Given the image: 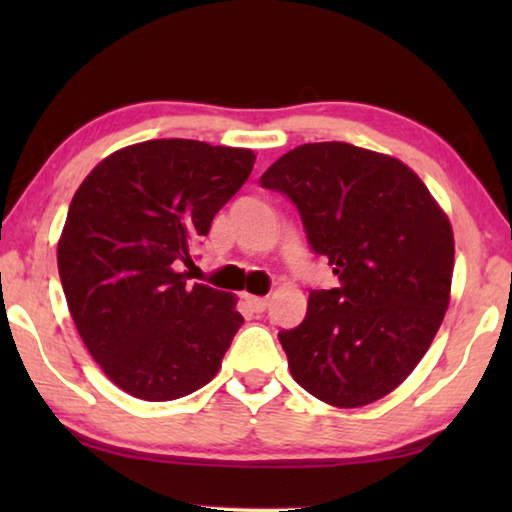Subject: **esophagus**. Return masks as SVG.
<instances>
[{
  "instance_id": "34e87169",
  "label": "esophagus",
  "mask_w": 512,
  "mask_h": 512,
  "mask_svg": "<svg viewBox=\"0 0 512 512\" xmlns=\"http://www.w3.org/2000/svg\"><path fill=\"white\" fill-rule=\"evenodd\" d=\"M247 305L251 307V312L261 314L268 307V298H258V296H247Z\"/></svg>"
}]
</instances>
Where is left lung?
<instances>
[{
    "mask_svg": "<svg viewBox=\"0 0 512 512\" xmlns=\"http://www.w3.org/2000/svg\"><path fill=\"white\" fill-rule=\"evenodd\" d=\"M261 186L296 205L335 289L310 291L303 324L279 331L293 380L335 408H361L408 377L443 324L452 226L401 160L345 142L284 153Z\"/></svg>",
    "mask_w": 512,
    "mask_h": 512,
    "instance_id": "left-lung-1",
    "label": "left lung"
}]
</instances>
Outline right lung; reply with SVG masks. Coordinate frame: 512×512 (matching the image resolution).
I'll return each instance as SVG.
<instances>
[{
  "label": "right lung",
  "instance_id": "add662e5",
  "mask_svg": "<svg viewBox=\"0 0 512 512\" xmlns=\"http://www.w3.org/2000/svg\"><path fill=\"white\" fill-rule=\"evenodd\" d=\"M254 160L249 149L151 139L111 153L74 193L62 291L90 356L130 396L174 401L219 373L244 319L230 293L179 268Z\"/></svg>",
  "mask_w": 512,
  "mask_h": 512
}]
</instances>
